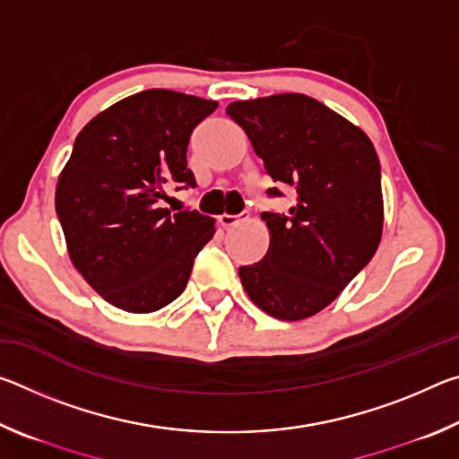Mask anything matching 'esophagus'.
Here are the masks:
<instances>
[{
    "instance_id": "obj_1",
    "label": "esophagus",
    "mask_w": 459,
    "mask_h": 459,
    "mask_svg": "<svg viewBox=\"0 0 459 459\" xmlns=\"http://www.w3.org/2000/svg\"><path fill=\"white\" fill-rule=\"evenodd\" d=\"M247 212H243V214H221L219 216V222L222 224L224 229H230V227H237V224L243 221V219H247Z\"/></svg>"
}]
</instances>
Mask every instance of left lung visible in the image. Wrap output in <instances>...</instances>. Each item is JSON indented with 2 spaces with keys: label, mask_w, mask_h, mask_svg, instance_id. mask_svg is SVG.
I'll return each instance as SVG.
<instances>
[{
  "label": "left lung",
  "mask_w": 459,
  "mask_h": 459,
  "mask_svg": "<svg viewBox=\"0 0 459 459\" xmlns=\"http://www.w3.org/2000/svg\"><path fill=\"white\" fill-rule=\"evenodd\" d=\"M273 182L295 192L287 212H263L271 243L238 267L263 312L295 322L322 312L368 265L383 235V190L375 145L360 127L299 92L227 107ZM269 196H283L277 188Z\"/></svg>",
  "instance_id": "1"
}]
</instances>
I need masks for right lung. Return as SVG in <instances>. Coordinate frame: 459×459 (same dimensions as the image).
Masks as SVG:
<instances>
[{
  "label": "right lung",
  "instance_id": "1",
  "mask_svg": "<svg viewBox=\"0 0 459 459\" xmlns=\"http://www.w3.org/2000/svg\"><path fill=\"white\" fill-rule=\"evenodd\" d=\"M216 100L150 89L92 117L56 184L68 255L92 290L131 314H150L186 290L194 259L214 235L198 211L160 208L164 186H196L186 152Z\"/></svg>",
  "mask_w": 459,
  "mask_h": 459
}]
</instances>
